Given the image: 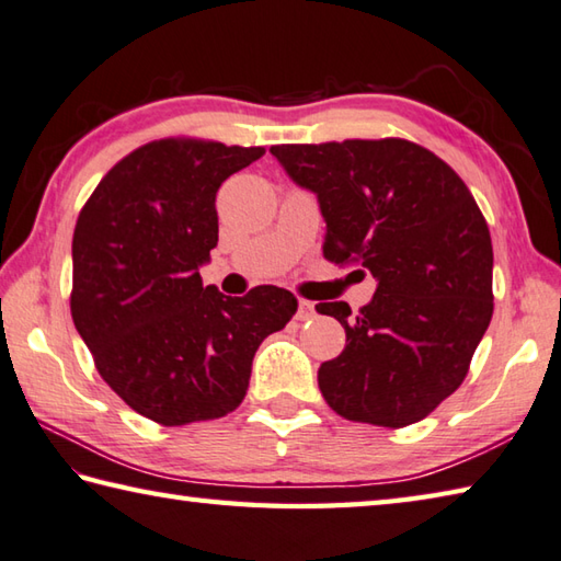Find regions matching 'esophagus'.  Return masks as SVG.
Returning <instances> with one entry per match:
<instances>
[{"label":"esophagus","mask_w":561,"mask_h":561,"mask_svg":"<svg viewBox=\"0 0 561 561\" xmlns=\"http://www.w3.org/2000/svg\"><path fill=\"white\" fill-rule=\"evenodd\" d=\"M313 316H316L313 304L301 299V301H299V311H296V318H299V321H309V318H313Z\"/></svg>","instance_id":"34e87169"}]
</instances>
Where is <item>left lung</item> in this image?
Wrapping results in <instances>:
<instances>
[{"mask_svg": "<svg viewBox=\"0 0 561 561\" xmlns=\"http://www.w3.org/2000/svg\"><path fill=\"white\" fill-rule=\"evenodd\" d=\"M270 152L318 196L325 260L377 279L359 313L345 301L316 306L347 335L318 369L323 399L355 423L423 421L465 381L491 323L493 250L474 196L435 152L403 138Z\"/></svg>", "mask_w": 561, "mask_h": 561, "instance_id": "obj_1", "label": "left lung"}]
</instances>
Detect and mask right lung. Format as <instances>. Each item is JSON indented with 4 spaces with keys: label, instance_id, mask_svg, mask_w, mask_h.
Returning <instances> with one entry per match:
<instances>
[{
    "label": "right lung",
    "instance_id": "add662e5",
    "mask_svg": "<svg viewBox=\"0 0 561 561\" xmlns=\"http://www.w3.org/2000/svg\"><path fill=\"white\" fill-rule=\"evenodd\" d=\"M262 156L199 138L146 142L104 174L77 218V333L108 387L160 425L236 411L260 343L299 306L272 284L240 299L202 284L218 243V186Z\"/></svg>",
    "mask_w": 561,
    "mask_h": 561
}]
</instances>
